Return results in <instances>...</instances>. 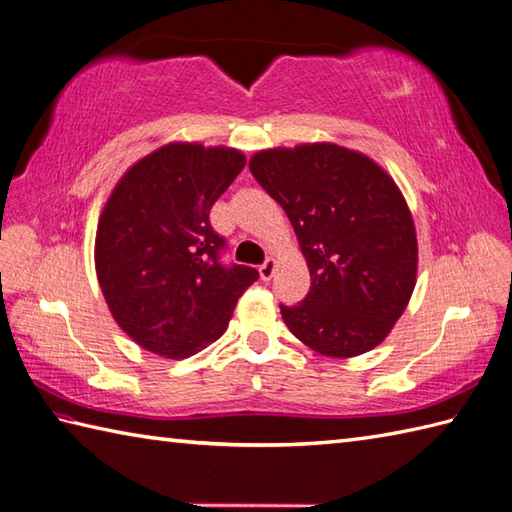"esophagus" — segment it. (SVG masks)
I'll return each mask as SVG.
<instances>
[{
	"label": "esophagus",
	"mask_w": 512,
	"mask_h": 512,
	"mask_svg": "<svg viewBox=\"0 0 512 512\" xmlns=\"http://www.w3.org/2000/svg\"><path fill=\"white\" fill-rule=\"evenodd\" d=\"M275 270H277V259H266V262L259 266V277L264 281H270L275 275Z\"/></svg>",
	"instance_id": "1"
}]
</instances>
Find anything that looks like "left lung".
Segmentation results:
<instances>
[{"mask_svg": "<svg viewBox=\"0 0 512 512\" xmlns=\"http://www.w3.org/2000/svg\"><path fill=\"white\" fill-rule=\"evenodd\" d=\"M250 173L281 204L310 270L288 330L323 356L352 358L387 339L416 288L418 239L398 184L376 162L334 143L264 149Z\"/></svg>", "mask_w": 512, "mask_h": 512, "instance_id": "left-lung-1", "label": "left lung"}]
</instances>
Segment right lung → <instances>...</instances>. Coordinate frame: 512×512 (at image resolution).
Returning a JSON list of instances; mask_svg holds the SVG:
<instances>
[{
	"label": "right lung",
	"mask_w": 512,
	"mask_h": 512,
	"mask_svg": "<svg viewBox=\"0 0 512 512\" xmlns=\"http://www.w3.org/2000/svg\"><path fill=\"white\" fill-rule=\"evenodd\" d=\"M244 165L233 147L169 143L129 167L107 198L96 277L118 328L147 352L176 361L202 352L259 279L250 266L220 264L224 237L209 222Z\"/></svg>",
	"instance_id": "add662e5"
}]
</instances>
